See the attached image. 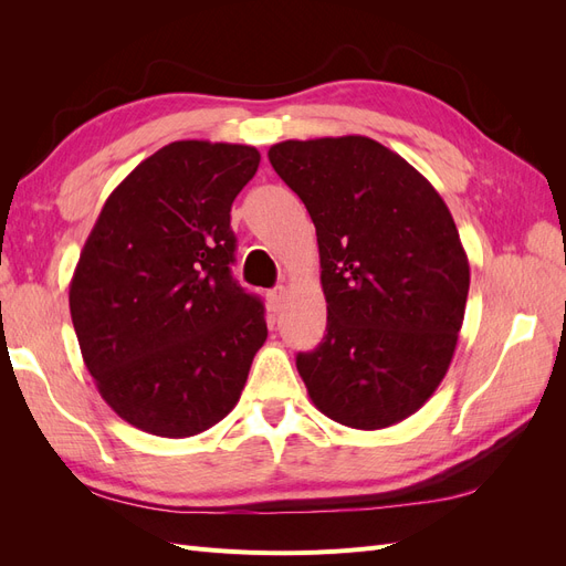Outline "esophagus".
Returning a JSON list of instances; mask_svg holds the SVG:
<instances>
[{
  "label": "esophagus",
  "instance_id": "obj_1",
  "mask_svg": "<svg viewBox=\"0 0 566 566\" xmlns=\"http://www.w3.org/2000/svg\"><path fill=\"white\" fill-rule=\"evenodd\" d=\"M285 295H287V293H285V287H283V285L269 290V293H266V300H269L271 312H281V306H283V302H285Z\"/></svg>",
  "mask_w": 566,
  "mask_h": 566
}]
</instances>
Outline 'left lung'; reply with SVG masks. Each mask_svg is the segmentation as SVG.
<instances>
[{
  "mask_svg": "<svg viewBox=\"0 0 566 566\" xmlns=\"http://www.w3.org/2000/svg\"><path fill=\"white\" fill-rule=\"evenodd\" d=\"M316 227L325 335L297 354L314 406L354 430L413 416L447 375L470 264L447 202L413 165L368 136L269 148Z\"/></svg>",
  "mask_w": 566,
  "mask_h": 566,
  "instance_id": "left-lung-1",
  "label": "left lung"
}]
</instances>
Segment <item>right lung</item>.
<instances>
[{
	"label": "right lung",
	"mask_w": 566,
	"mask_h": 566,
	"mask_svg": "<svg viewBox=\"0 0 566 566\" xmlns=\"http://www.w3.org/2000/svg\"><path fill=\"white\" fill-rule=\"evenodd\" d=\"M260 167L241 144L175 142L108 196L80 252L71 316L84 366L115 413L184 439L241 399L269 335L231 276V205Z\"/></svg>",
	"instance_id": "1"
}]
</instances>
